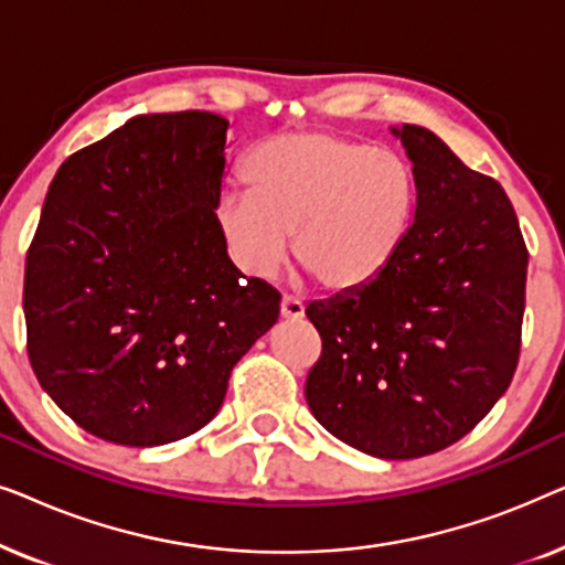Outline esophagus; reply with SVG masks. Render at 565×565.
Masks as SVG:
<instances>
[{
  "mask_svg": "<svg viewBox=\"0 0 565 565\" xmlns=\"http://www.w3.org/2000/svg\"><path fill=\"white\" fill-rule=\"evenodd\" d=\"M306 316V306L300 303L298 298L292 296H285L282 303H280V319L285 321H300Z\"/></svg>",
  "mask_w": 565,
  "mask_h": 565,
  "instance_id": "esophagus-1",
  "label": "esophagus"
}]
</instances>
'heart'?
<instances>
[{
    "label": "heart",
    "instance_id": "heart-1",
    "mask_svg": "<svg viewBox=\"0 0 565 565\" xmlns=\"http://www.w3.org/2000/svg\"><path fill=\"white\" fill-rule=\"evenodd\" d=\"M246 198L218 226L244 273L269 277L288 257L331 292H358L401 257L416 213V174L396 151L334 134L262 141L244 164Z\"/></svg>",
    "mask_w": 565,
    "mask_h": 565
}]
</instances>
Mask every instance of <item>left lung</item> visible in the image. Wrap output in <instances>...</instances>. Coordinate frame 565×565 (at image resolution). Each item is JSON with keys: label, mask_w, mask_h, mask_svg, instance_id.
<instances>
[{"label": "left lung", "mask_w": 565, "mask_h": 565, "mask_svg": "<svg viewBox=\"0 0 565 565\" xmlns=\"http://www.w3.org/2000/svg\"><path fill=\"white\" fill-rule=\"evenodd\" d=\"M391 134L419 190L412 236L365 290L306 308L321 334L306 401L354 450L408 460L466 437L512 383L527 246L497 180L427 128Z\"/></svg>", "instance_id": "8db88e82"}]
</instances>
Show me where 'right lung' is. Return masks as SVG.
Returning a JSON list of instances; mask_svg holds the SVG:
<instances>
[{"label":"right lung","instance_id":"right-lung-1","mask_svg":"<svg viewBox=\"0 0 565 565\" xmlns=\"http://www.w3.org/2000/svg\"><path fill=\"white\" fill-rule=\"evenodd\" d=\"M228 120L136 115L58 167L22 308L43 391L89 435L157 447L218 414L231 370L280 316L238 273L215 207Z\"/></svg>","mask_w":565,"mask_h":565}]
</instances>
